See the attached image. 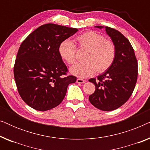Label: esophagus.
I'll return each instance as SVG.
<instances>
[{"label": "esophagus", "instance_id": "esophagus-1", "mask_svg": "<svg viewBox=\"0 0 150 150\" xmlns=\"http://www.w3.org/2000/svg\"><path fill=\"white\" fill-rule=\"evenodd\" d=\"M76 83H79V84H83V83H85V81L84 79H78L76 80Z\"/></svg>", "mask_w": 150, "mask_h": 150}]
</instances>
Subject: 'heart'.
I'll list each match as a JSON object with an SVG mask.
<instances>
[{
    "instance_id": "heart-1",
    "label": "heart",
    "mask_w": 150,
    "mask_h": 150,
    "mask_svg": "<svg viewBox=\"0 0 150 150\" xmlns=\"http://www.w3.org/2000/svg\"><path fill=\"white\" fill-rule=\"evenodd\" d=\"M79 48L87 50L83 63L71 67L72 74L80 78H87L96 71L102 74L110 69L115 60L117 50L112 40H106L103 35L89 30L76 38ZM59 54L67 64L73 65L76 61V46L69 40H65L59 46Z\"/></svg>"
}]
</instances>
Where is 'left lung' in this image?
I'll use <instances>...</instances> for the list:
<instances>
[{
    "mask_svg": "<svg viewBox=\"0 0 150 150\" xmlns=\"http://www.w3.org/2000/svg\"><path fill=\"white\" fill-rule=\"evenodd\" d=\"M96 27L102 28L104 26ZM105 28L115 44L116 58L110 69L97 79L89 80L96 86L95 91L89 96V100L98 109L110 111L126 103L132 95L138 76V63L128 39L115 28Z\"/></svg>",
    "mask_w": 150,
    "mask_h": 150,
    "instance_id": "obj_1",
    "label": "left lung"
}]
</instances>
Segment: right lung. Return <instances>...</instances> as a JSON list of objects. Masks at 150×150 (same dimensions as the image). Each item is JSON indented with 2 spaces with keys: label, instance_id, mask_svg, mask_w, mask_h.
<instances>
[{
  "label": "right lung",
  "instance_id": "obj_1",
  "mask_svg": "<svg viewBox=\"0 0 150 150\" xmlns=\"http://www.w3.org/2000/svg\"><path fill=\"white\" fill-rule=\"evenodd\" d=\"M55 24L42 25L20 45L13 67L14 79L20 97L40 111L56 107L64 99L67 86L76 77L59 54V46L78 31Z\"/></svg>",
  "mask_w": 150,
  "mask_h": 150
}]
</instances>
